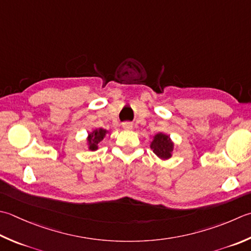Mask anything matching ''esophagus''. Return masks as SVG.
Instances as JSON below:
<instances>
[{
	"label": "esophagus",
	"mask_w": 251,
	"mask_h": 251,
	"mask_svg": "<svg viewBox=\"0 0 251 251\" xmlns=\"http://www.w3.org/2000/svg\"><path fill=\"white\" fill-rule=\"evenodd\" d=\"M132 127H134V124L132 123H129V122H125L123 123V128L124 129H132Z\"/></svg>",
	"instance_id": "1"
}]
</instances>
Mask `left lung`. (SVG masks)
<instances>
[{"mask_svg": "<svg viewBox=\"0 0 251 251\" xmlns=\"http://www.w3.org/2000/svg\"><path fill=\"white\" fill-rule=\"evenodd\" d=\"M151 149H153V152L159 158L169 159L173 151V142L170 140L169 136L158 134L154 137V140L151 142Z\"/></svg>", "mask_w": 251, "mask_h": 251, "instance_id": "8db88e82", "label": "left lung"}]
</instances>
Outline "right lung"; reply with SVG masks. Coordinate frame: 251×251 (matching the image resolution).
<instances>
[{"label": "right lung", "mask_w": 251, "mask_h": 251, "mask_svg": "<svg viewBox=\"0 0 251 251\" xmlns=\"http://www.w3.org/2000/svg\"><path fill=\"white\" fill-rule=\"evenodd\" d=\"M105 134H106V130L100 128L98 130H95L91 135H89V137H88V141H89L91 150L98 149V144H99V142L103 139V137L105 136Z\"/></svg>", "instance_id": "right-lung-1"}]
</instances>
